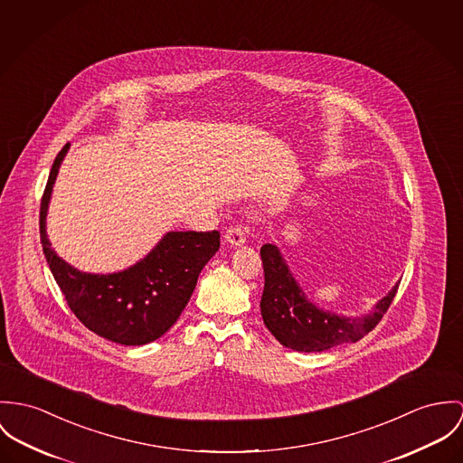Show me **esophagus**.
I'll use <instances>...</instances> for the list:
<instances>
[{
    "mask_svg": "<svg viewBox=\"0 0 463 463\" xmlns=\"http://www.w3.org/2000/svg\"><path fill=\"white\" fill-rule=\"evenodd\" d=\"M225 241L231 245V247H243L245 245V232L241 227H231L227 229L225 232Z\"/></svg>",
    "mask_w": 463,
    "mask_h": 463,
    "instance_id": "1",
    "label": "esophagus"
}]
</instances>
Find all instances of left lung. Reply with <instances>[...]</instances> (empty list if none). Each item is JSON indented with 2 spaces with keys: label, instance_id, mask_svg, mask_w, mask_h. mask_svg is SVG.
Segmentation results:
<instances>
[{
  "label": "left lung",
  "instance_id": "obj_1",
  "mask_svg": "<svg viewBox=\"0 0 463 463\" xmlns=\"http://www.w3.org/2000/svg\"><path fill=\"white\" fill-rule=\"evenodd\" d=\"M260 259L264 268V291L260 297L264 325L282 346L302 354L357 343L378 325L398 291V284H394L367 314L343 316L308 300L277 245H262Z\"/></svg>",
  "mask_w": 463,
  "mask_h": 463
}]
</instances>
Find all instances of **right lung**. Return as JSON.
Listing matches in <instances>:
<instances>
[{"label":"right lung","instance_id":"obj_1","mask_svg":"<svg viewBox=\"0 0 463 463\" xmlns=\"http://www.w3.org/2000/svg\"><path fill=\"white\" fill-rule=\"evenodd\" d=\"M67 144L52 163L41 204V241L52 277L71 310L94 334L124 346L159 339L181 316L207 260L220 249V232L168 231L147 256L109 273L81 271L52 250L46 218Z\"/></svg>","mask_w":463,"mask_h":463}]
</instances>
